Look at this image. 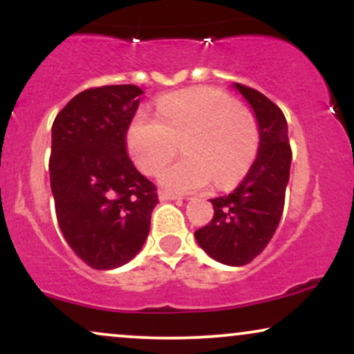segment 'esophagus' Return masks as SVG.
<instances>
[{
    "label": "esophagus",
    "instance_id": "esophagus-1",
    "mask_svg": "<svg viewBox=\"0 0 354 354\" xmlns=\"http://www.w3.org/2000/svg\"><path fill=\"white\" fill-rule=\"evenodd\" d=\"M160 200L161 201H180L181 196H178V194H173V193H168V191H160Z\"/></svg>",
    "mask_w": 354,
    "mask_h": 354
}]
</instances>
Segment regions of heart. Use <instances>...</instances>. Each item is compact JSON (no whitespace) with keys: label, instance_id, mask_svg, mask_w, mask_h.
Instances as JSON below:
<instances>
[{"label":"heart","instance_id":"heart-1","mask_svg":"<svg viewBox=\"0 0 354 354\" xmlns=\"http://www.w3.org/2000/svg\"><path fill=\"white\" fill-rule=\"evenodd\" d=\"M183 149L185 158L163 169L160 181L173 193H194L214 180L231 188L250 171L259 149L254 116L236 100L213 88L191 89L160 100L156 118L138 111L126 146L145 174H158Z\"/></svg>","mask_w":354,"mask_h":354}]
</instances>
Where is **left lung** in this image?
Returning a JSON list of instances; mask_svg holds the SVG:
<instances>
[{
	"instance_id": "8db88e82",
	"label": "left lung",
	"mask_w": 354,
	"mask_h": 354,
	"mask_svg": "<svg viewBox=\"0 0 354 354\" xmlns=\"http://www.w3.org/2000/svg\"><path fill=\"white\" fill-rule=\"evenodd\" d=\"M234 86L254 109L261 138L259 151L238 188L211 200L213 218L194 231V236L213 259L243 266L265 250L278 228L293 153L281 109L253 88L241 83Z\"/></svg>"
}]
</instances>
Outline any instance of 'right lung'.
Returning a JSON list of instances; mask_svg holds the SVG:
<instances>
[{"label": "right lung", "instance_id": "add662e5", "mask_svg": "<svg viewBox=\"0 0 354 354\" xmlns=\"http://www.w3.org/2000/svg\"><path fill=\"white\" fill-rule=\"evenodd\" d=\"M141 95L135 84L84 89L53 121L56 219L71 250L95 270L123 266L140 253L158 205L156 186L126 153Z\"/></svg>", "mask_w": 354, "mask_h": 354}]
</instances>
